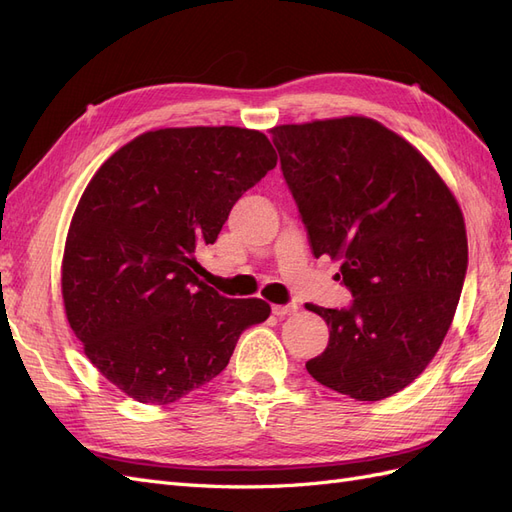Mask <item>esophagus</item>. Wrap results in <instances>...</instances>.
<instances>
[{"label":"esophagus","instance_id":"obj_1","mask_svg":"<svg viewBox=\"0 0 512 512\" xmlns=\"http://www.w3.org/2000/svg\"><path fill=\"white\" fill-rule=\"evenodd\" d=\"M297 309H299L297 303H290V305H273V314H275L277 318H286V316L297 312Z\"/></svg>","mask_w":512,"mask_h":512}]
</instances>
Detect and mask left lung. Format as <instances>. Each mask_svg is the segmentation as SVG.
I'll list each match as a JSON object with an SVG mask.
<instances>
[{
    "instance_id": "left-lung-1",
    "label": "left lung",
    "mask_w": 512,
    "mask_h": 512,
    "mask_svg": "<svg viewBox=\"0 0 512 512\" xmlns=\"http://www.w3.org/2000/svg\"><path fill=\"white\" fill-rule=\"evenodd\" d=\"M314 256L342 260L354 303L305 307L329 344L305 363L314 380L380 401L423 374L451 329L468 269L455 194L404 136L363 115L271 128Z\"/></svg>"
}]
</instances>
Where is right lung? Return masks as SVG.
Wrapping results in <instances>:
<instances>
[{"mask_svg":"<svg viewBox=\"0 0 512 512\" xmlns=\"http://www.w3.org/2000/svg\"><path fill=\"white\" fill-rule=\"evenodd\" d=\"M277 164L269 138L235 126L151 130L117 149L76 205L61 297L87 359L128 397L166 406L211 382L262 299L198 280L196 247Z\"/></svg>","mask_w":512,"mask_h":512,"instance_id":"1","label":"right lung"}]
</instances>
